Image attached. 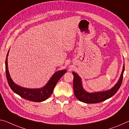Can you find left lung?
<instances>
[{
	"mask_svg": "<svg viewBox=\"0 0 129 129\" xmlns=\"http://www.w3.org/2000/svg\"><path fill=\"white\" fill-rule=\"evenodd\" d=\"M124 71V65L123 64V69H122V72L119 80L112 88L109 90L102 92H95L92 93L88 92L84 89L80 77L76 73L73 72L72 73L74 76L73 87L75 96L80 101L86 103H100V102L109 99L115 95L116 92L118 91V89H119L122 82V80H123Z\"/></svg>",
	"mask_w": 129,
	"mask_h": 129,
	"instance_id": "1",
	"label": "left lung"
}]
</instances>
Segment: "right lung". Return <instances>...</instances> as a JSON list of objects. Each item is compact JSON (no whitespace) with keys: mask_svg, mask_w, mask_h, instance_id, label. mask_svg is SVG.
I'll return each mask as SVG.
<instances>
[{"mask_svg":"<svg viewBox=\"0 0 129 129\" xmlns=\"http://www.w3.org/2000/svg\"><path fill=\"white\" fill-rule=\"evenodd\" d=\"M9 50L7 53L5 62L6 77H7L8 83L14 92L19 95L20 97L23 99L28 100V101L35 102H41L45 101L52 95L54 88L56 86L58 81L64 75V73L67 72V71L65 69L57 71L54 73L46 84L41 88L30 89L20 87L16 84L13 81V80L10 77L9 70H8L7 57L9 56Z\"/></svg>","mask_w":129,"mask_h":129,"instance_id":"1","label":"right lung"}]
</instances>
